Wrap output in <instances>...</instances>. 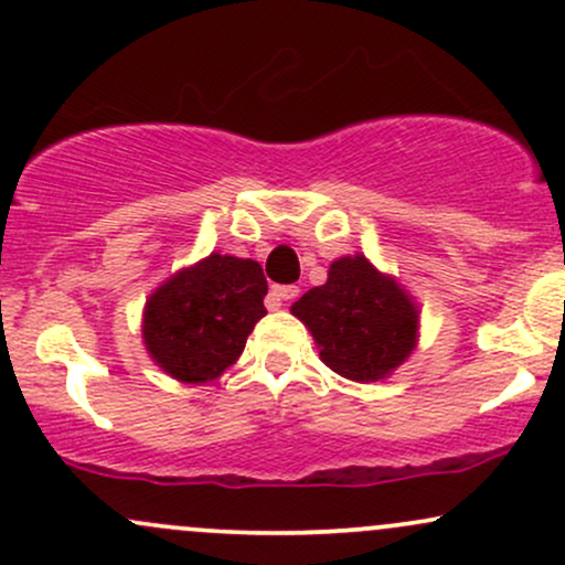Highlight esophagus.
Masks as SVG:
<instances>
[{"instance_id":"obj_1","label":"esophagus","mask_w":565,"mask_h":565,"mask_svg":"<svg viewBox=\"0 0 565 565\" xmlns=\"http://www.w3.org/2000/svg\"><path fill=\"white\" fill-rule=\"evenodd\" d=\"M300 295V289L291 287V284H274L270 287V308H278L284 300H295Z\"/></svg>"}]
</instances>
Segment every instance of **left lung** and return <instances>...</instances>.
I'll return each instance as SVG.
<instances>
[{
    "mask_svg": "<svg viewBox=\"0 0 565 565\" xmlns=\"http://www.w3.org/2000/svg\"><path fill=\"white\" fill-rule=\"evenodd\" d=\"M291 313L319 342L323 364L359 382L385 377L417 334V308L364 255L332 263L327 284L305 291Z\"/></svg>",
    "mask_w": 565,
    "mask_h": 565,
    "instance_id": "1",
    "label": "left lung"
}]
</instances>
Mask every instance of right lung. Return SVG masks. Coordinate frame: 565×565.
I'll use <instances>...</instances> for the list:
<instances>
[{
	"instance_id": "add662e5",
	"label": "right lung",
	"mask_w": 565,
	"mask_h": 565,
	"mask_svg": "<svg viewBox=\"0 0 565 565\" xmlns=\"http://www.w3.org/2000/svg\"><path fill=\"white\" fill-rule=\"evenodd\" d=\"M268 295L255 260L210 255L172 276L146 305L142 337L151 359L183 382L215 380L242 355Z\"/></svg>"
}]
</instances>
